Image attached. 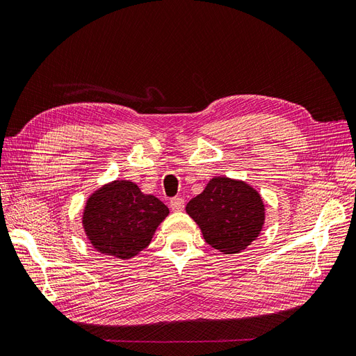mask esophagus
Wrapping results in <instances>:
<instances>
[{
	"label": "esophagus",
	"mask_w": 356,
	"mask_h": 356,
	"mask_svg": "<svg viewBox=\"0 0 356 356\" xmlns=\"http://www.w3.org/2000/svg\"><path fill=\"white\" fill-rule=\"evenodd\" d=\"M169 207H170V209L174 211V212H181L182 209H184V207H186V202H184V199H182V197H174V199L169 202Z\"/></svg>",
	"instance_id": "34e87169"
}]
</instances>
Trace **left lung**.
<instances>
[{
	"label": "left lung",
	"instance_id": "left-lung-1",
	"mask_svg": "<svg viewBox=\"0 0 356 356\" xmlns=\"http://www.w3.org/2000/svg\"><path fill=\"white\" fill-rule=\"evenodd\" d=\"M204 241L224 254H238L250 246L264 224L261 196L243 181L212 178L186 207Z\"/></svg>",
	"mask_w": 356,
	"mask_h": 356
}]
</instances>
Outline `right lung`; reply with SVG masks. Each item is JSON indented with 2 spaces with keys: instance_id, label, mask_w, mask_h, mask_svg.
Returning a JSON list of instances; mask_svg holds the SVG:
<instances>
[{
  "instance_id": "1",
  "label": "right lung",
  "mask_w": 356,
  "mask_h": 356,
  "mask_svg": "<svg viewBox=\"0 0 356 356\" xmlns=\"http://www.w3.org/2000/svg\"><path fill=\"white\" fill-rule=\"evenodd\" d=\"M169 209L131 181H114L89 197L83 227L90 243L105 255L127 260L152 242Z\"/></svg>"
}]
</instances>
